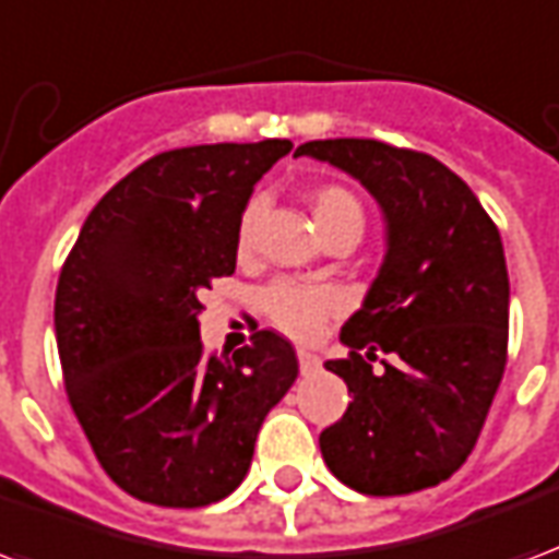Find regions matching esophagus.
I'll use <instances>...</instances> for the list:
<instances>
[{"label": "esophagus", "instance_id": "obj_1", "mask_svg": "<svg viewBox=\"0 0 559 559\" xmlns=\"http://www.w3.org/2000/svg\"><path fill=\"white\" fill-rule=\"evenodd\" d=\"M297 362H300V371H304V374H314V371L321 368V359L314 354H309V350H297Z\"/></svg>", "mask_w": 559, "mask_h": 559}]
</instances>
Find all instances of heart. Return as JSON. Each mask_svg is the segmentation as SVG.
<instances>
[{
    "instance_id": "b5f03b06",
    "label": "heart",
    "mask_w": 559,
    "mask_h": 559,
    "mask_svg": "<svg viewBox=\"0 0 559 559\" xmlns=\"http://www.w3.org/2000/svg\"><path fill=\"white\" fill-rule=\"evenodd\" d=\"M309 205H312L314 224L321 229V235L342 233V229H354L356 235H362L365 229V209L347 188L342 185H318L314 191H309ZM259 205L250 203L241 215L238 224V250L250 247L253 238V221ZM264 318L283 330L285 335H292L297 342H309L321 333L326 321L338 312V295L326 285L314 283H297V280H276L262 292L259 297Z\"/></svg>"
}]
</instances>
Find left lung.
I'll return each instance as SVG.
<instances>
[{
  "label": "left lung",
  "mask_w": 559,
  "mask_h": 559,
  "mask_svg": "<svg viewBox=\"0 0 559 559\" xmlns=\"http://www.w3.org/2000/svg\"><path fill=\"white\" fill-rule=\"evenodd\" d=\"M295 155L330 162L371 191L389 250L350 347L324 365L347 383V413L321 433L330 472L362 495H409L472 454L507 365L510 280L498 226L433 155L371 138H330ZM390 356L384 371L370 365Z\"/></svg>",
  "instance_id": "obj_1"
}]
</instances>
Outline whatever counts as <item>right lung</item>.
<instances>
[{"label": "right lung", "instance_id": "1", "mask_svg": "<svg viewBox=\"0 0 559 559\" xmlns=\"http://www.w3.org/2000/svg\"><path fill=\"white\" fill-rule=\"evenodd\" d=\"M292 141L153 155L87 215L56 292L70 406L105 474L155 507H205L245 480L271 406L297 380L295 347L259 330L205 356V288L235 274L253 185Z\"/></svg>", "mask_w": 559, "mask_h": 559}]
</instances>
